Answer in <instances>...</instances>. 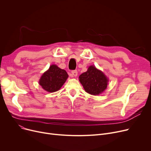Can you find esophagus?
<instances>
[{
  "mask_svg": "<svg viewBox=\"0 0 151 151\" xmlns=\"http://www.w3.org/2000/svg\"><path fill=\"white\" fill-rule=\"evenodd\" d=\"M71 74H72V75L74 76H76L78 75V71H77V70H72V71H71Z\"/></svg>",
  "mask_w": 151,
  "mask_h": 151,
  "instance_id": "esophagus-1",
  "label": "esophagus"
}]
</instances>
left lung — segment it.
Listing matches in <instances>:
<instances>
[{"label": "left lung", "instance_id": "left-lung-1", "mask_svg": "<svg viewBox=\"0 0 151 151\" xmlns=\"http://www.w3.org/2000/svg\"><path fill=\"white\" fill-rule=\"evenodd\" d=\"M79 78L86 92L93 96L101 93L107 88V78L94 66H90L88 71L82 73Z\"/></svg>", "mask_w": 151, "mask_h": 151}]
</instances>
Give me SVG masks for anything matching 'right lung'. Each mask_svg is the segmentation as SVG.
<instances>
[{
    "label": "right lung",
    "mask_w": 151,
    "mask_h": 151,
    "mask_svg": "<svg viewBox=\"0 0 151 151\" xmlns=\"http://www.w3.org/2000/svg\"><path fill=\"white\" fill-rule=\"evenodd\" d=\"M68 76L65 70L59 68L55 65H52L49 70L42 76L39 84L45 91L54 92L60 89Z\"/></svg>",
    "instance_id": "add662e5"
}]
</instances>
